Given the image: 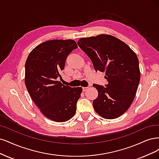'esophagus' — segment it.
<instances>
[{
  "mask_svg": "<svg viewBox=\"0 0 159 159\" xmlns=\"http://www.w3.org/2000/svg\"><path fill=\"white\" fill-rule=\"evenodd\" d=\"M89 89V87H83V91H86L87 89Z\"/></svg>",
  "mask_w": 159,
  "mask_h": 159,
  "instance_id": "esophagus-1",
  "label": "esophagus"
}]
</instances>
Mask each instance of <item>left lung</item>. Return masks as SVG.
Masks as SVG:
<instances>
[{"label":"left lung","mask_w":159,"mask_h":159,"mask_svg":"<svg viewBox=\"0 0 159 159\" xmlns=\"http://www.w3.org/2000/svg\"><path fill=\"white\" fill-rule=\"evenodd\" d=\"M78 45L89 56L95 70L104 72L106 87L94 84L98 95L94 110L106 119H115L128 110L134 100L140 80L139 60L124 42L110 35L83 38Z\"/></svg>","instance_id":"8db88e82"}]
</instances>
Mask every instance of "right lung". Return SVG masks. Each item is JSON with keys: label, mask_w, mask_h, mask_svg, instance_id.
<instances>
[{"label": "right lung", "mask_w": 159, "mask_h": 159, "mask_svg": "<svg viewBox=\"0 0 159 159\" xmlns=\"http://www.w3.org/2000/svg\"><path fill=\"white\" fill-rule=\"evenodd\" d=\"M78 48L73 39H53L36 46L25 64V84L32 100L48 119L57 122L74 116L83 91L57 80L67 56Z\"/></svg>", "instance_id": "right-lung-1"}]
</instances>
